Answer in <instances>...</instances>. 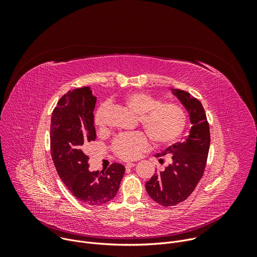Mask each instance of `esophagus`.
<instances>
[{
	"instance_id": "34e87169",
	"label": "esophagus",
	"mask_w": 257,
	"mask_h": 257,
	"mask_svg": "<svg viewBox=\"0 0 257 257\" xmlns=\"http://www.w3.org/2000/svg\"><path fill=\"white\" fill-rule=\"evenodd\" d=\"M135 166V164H133V163H128V164H126V169H131V168H133Z\"/></svg>"
}]
</instances>
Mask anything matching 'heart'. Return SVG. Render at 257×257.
I'll return each mask as SVG.
<instances>
[{
	"instance_id": "obj_1",
	"label": "heart",
	"mask_w": 257,
	"mask_h": 257,
	"mask_svg": "<svg viewBox=\"0 0 257 257\" xmlns=\"http://www.w3.org/2000/svg\"><path fill=\"white\" fill-rule=\"evenodd\" d=\"M125 105L138 115V121L150 138L159 145L170 144L184 130L187 115L184 108L174 103H161L154 95L136 91L124 97ZM107 104H101L94 115V123L103 128ZM149 148V140L140 132L118 136L113 143V151L122 160L137 159Z\"/></svg>"
}]
</instances>
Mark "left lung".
<instances>
[{
  "label": "left lung",
  "instance_id": "1",
  "mask_svg": "<svg viewBox=\"0 0 257 257\" xmlns=\"http://www.w3.org/2000/svg\"><path fill=\"white\" fill-rule=\"evenodd\" d=\"M171 91L188 112L191 128L184 140L156 155L161 163L163 157H169L170 164L146 182L145 188L152 199L163 206L177 205L194 191L203 175L210 144L209 126L201 102L184 90L172 88Z\"/></svg>",
  "mask_w": 257,
  "mask_h": 257
}]
</instances>
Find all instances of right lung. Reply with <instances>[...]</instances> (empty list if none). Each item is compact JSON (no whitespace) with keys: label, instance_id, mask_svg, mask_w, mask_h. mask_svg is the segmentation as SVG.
I'll list each match as a JSON object with an SVG mask.
<instances>
[{"label":"right lung","instance_id":"add662e5","mask_svg":"<svg viewBox=\"0 0 257 257\" xmlns=\"http://www.w3.org/2000/svg\"><path fill=\"white\" fill-rule=\"evenodd\" d=\"M95 102L88 86L68 91L58 101L51 119V154L59 177L70 192L87 205L112 200L125 173L124 166L117 163L100 173L88 170L84 151L96 138Z\"/></svg>","mask_w":257,"mask_h":257}]
</instances>
